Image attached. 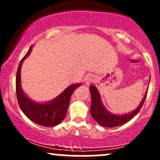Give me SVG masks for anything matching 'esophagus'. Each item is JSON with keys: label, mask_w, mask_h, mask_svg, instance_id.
I'll return each mask as SVG.
<instances>
[{"label": "esophagus", "mask_w": 160, "mask_h": 160, "mask_svg": "<svg viewBox=\"0 0 160 160\" xmlns=\"http://www.w3.org/2000/svg\"><path fill=\"white\" fill-rule=\"evenodd\" d=\"M94 76L93 75H88V76L86 77L85 78V83L86 85H89V84H90L91 82H92L94 81Z\"/></svg>", "instance_id": "1"}]
</instances>
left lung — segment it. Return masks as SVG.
<instances>
[{
	"instance_id": "left-lung-1",
	"label": "left lung",
	"mask_w": 160,
	"mask_h": 160,
	"mask_svg": "<svg viewBox=\"0 0 160 160\" xmlns=\"http://www.w3.org/2000/svg\"><path fill=\"white\" fill-rule=\"evenodd\" d=\"M89 90H90L92 100L90 107L91 115L99 125L104 127H117V126H122L132 120L142 108L147 97V95H144L142 102L134 111L124 115H115L108 111L104 107L102 103L100 95L95 86H89Z\"/></svg>"
}]
</instances>
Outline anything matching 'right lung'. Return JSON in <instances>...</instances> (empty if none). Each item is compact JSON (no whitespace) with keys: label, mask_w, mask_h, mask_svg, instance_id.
Instances as JSON below:
<instances>
[{"label":"right lung","mask_w":160,"mask_h":160,"mask_svg":"<svg viewBox=\"0 0 160 160\" xmlns=\"http://www.w3.org/2000/svg\"><path fill=\"white\" fill-rule=\"evenodd\" d=\"M32 51V47L22 58L16 78V91L18 103L22 111L25 116L35 123L43 126H55L59 124L65 119L67 114L68 108L70 104V99L72 93L77 88L81 86V83L74 84L68 86L63 92L61 93L56 98L49 103L38 104L32 102L25 95L21 87V76L20 71L22 62Z\"/></svg>","instance_id":"add662e5"}]
</instances>
